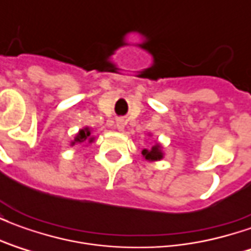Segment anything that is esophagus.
<instances>
[{
  "label": "esophagus",
  "instance_id": "esophagus-1",
  "mask_svg": "<svg viewBox=\"0 0 251 251\" xmlns=\"http://www.w3.org/2000/svg\"><path fill=\"white\" fill-rule=\"evenodd\" d=\"M125 125H126V122L124 118H118V120H117V129H118V130H124Z\"/></svg>",
  "mask_w": 251,
  "mask_h": 251
}]
</instances>
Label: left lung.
I'll return each mask as SVG.
<instances>
[{"mask_svg":"<svg viewBox=\"0 0 251 251\" xmlns=\"http://www.w3.org/2000/svg\"><path fill=\"white\" fill-rule=\"evenodd\" d=\"M142 154L145 156L147 160H160V158H163V153L160 151V147H158V145H154L151 151L144 149V151H142Z\"/></svg>","mask_w":251,"mask_h":251,"instance_id":"1","label":"left lung"}]
</instances>
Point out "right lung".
Segmentation results:
<instances>
[{"label":"right lung","instance_id":"1","mask_svg":"<svg viewBox=\"0 0 251 251\" xmlns=\"http://www.w3.org/2000/svg\"><path fill=\"white\" fill-rule=\"evenodd\" d=\"M90 134H91V133H90V130H88L87 127H86V129H83V130H80L79 131V134L76 136V138H75V141L72 142V145H74L75 142H83V141H86V140L90 142H93L94 138L93 137H90Z\"/></svg>","mask_w":251,"mask_h":251}]
</instances>
